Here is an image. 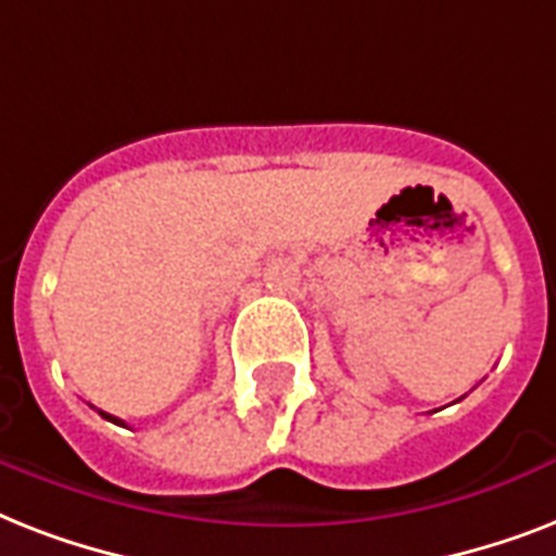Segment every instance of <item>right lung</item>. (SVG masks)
Listing matches in <instances>:
<instances>
[{
    "instance_id": "add662e5",
    "label": "right lung",
    "mask_w": 556,
    "mask_h": 556,
    "mask_svg": "<svg viewBox=\"0 0 556 556\" xmlns=\"http://www.w3.org/2000/svg\"><path fill=\"white\" fill-rule=\"evenodd\" d=\"M100 415H103V418H106V421H112V424H124L121 418H115V415H109V413H100Z\"/></svg>"
}]
</instances>
